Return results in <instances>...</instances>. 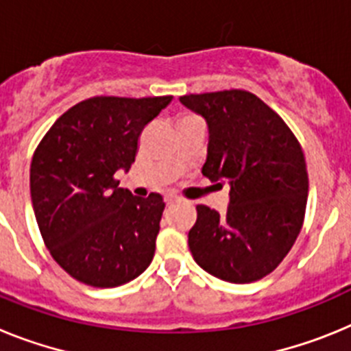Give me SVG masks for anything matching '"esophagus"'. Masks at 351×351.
<instances>
[{
  "label": "esophagus",
  "mask_w": 351,
  "mask_h": 351,
  "mask_svg": "<svg viewBox=\"0 0 351 351\" xmlns=\"http://www.w3.org/2000/svg\"><path fill=\"white\" fill-rule=\"evenodd\" d=\"M176 202H179V198L176 195H165V204L167 206H173Z\"/></svg>",
  "instance_id": "obj_1"
}]
</instances>
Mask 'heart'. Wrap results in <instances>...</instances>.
I'll list each match as a JSON object with an SVG mask.
<instances>
[{
	"instance_id": "obj_1",
	"label": "heart",
	"mask_w": 351,
	"mask_h": 351,
	"mask_svg": "<svg viewBox=\"0 0 351 351\" xmlns=\"http://www.w3.org/2000/svg\"><path fill=\"white\" fill-rule=\"evenodd\" d=\"M184 119H193V117H191V116H186V117H184Z\"/></svg>"
}]
</instances>
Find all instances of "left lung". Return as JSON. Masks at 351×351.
I'll return each mask as SVG.
<instances>
[{
	"instance_id": "obj_1",
	"label": "left lung",
	"mask_w": 351,
	"mask_h": 351,
	"mask_svg": "<svg viewBox=\"0 0 351 351\" xmlns=\"http://www.w3.org/2000/svg\"><path fill=\"white\" fill-rule=\"evenodd\" d=\"M179 101L207 123L202 173L230 186L225 216L197 206V223L188 234L191 255L228 283L262 280L288 255L302 228L308 170L300 144L253 93L230 89Z\"/></svg>"
}]
</instances>
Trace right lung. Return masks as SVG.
<instances>
[{
	"label": "right lung",
	"mask_w": 351,
	"mask_h": 351,
	"mask_svg": "<svg viewBox=\"0 0 351 351\" xmlns=\"http://www.w3.org/2000/svg\"><path fill=\"white\" fill-rule=\"evenodd\" d=\"M172 96H95L68 108L33 154L29 190L43 243L80 283L114 288L154 256L165 202L133 197L114 173L128 172L147 123Z\"/></svg>",
	"instance_id": "add662e5"
}]
</instances>
